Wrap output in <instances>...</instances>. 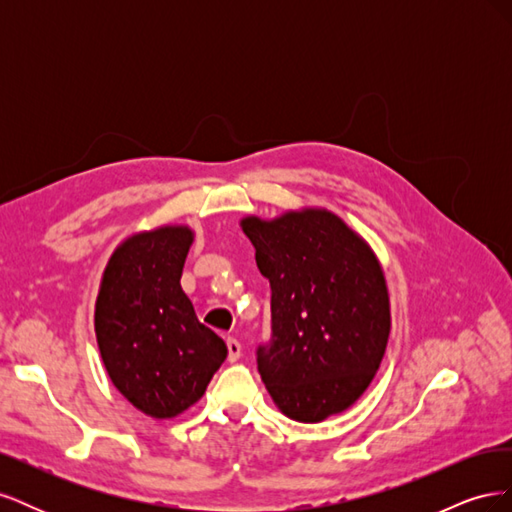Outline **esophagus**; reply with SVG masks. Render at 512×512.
Listing matches in <instances>:
<instances>
[{
	"label": "esophagus",
	"mask_w": 512,
	"mask_h": 512,
	"mask_svg": "<svg viewBox=\"0 0 512 512\" xmlns=\"http://www.w3.org/2000/svg\"><path fill=\"white\" fill-rule=\"evenodd\" d=\"M226 346H228V361L230 363H237L241 359V344L237 342L235 337H228L226 339Z\"/></svg>",
	"instance_id": "34e87169"
}]
</instances>
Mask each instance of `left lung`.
I'll return each mask as SVG.
<instances>
[{
    "instance_id": "left-lung-1",
    "label": "left lung",
    "mask_w": 512,
    "mask_h": 512,
    "mask_svg": "<svg viewBox=\"0 0 512 512\" xmlns=\"http://www.w3.org/2000/svg\"><path fill=\"white\" fill-rule=\"evenodd\" d=\"M241 228L271 284V342L258 371L299 423L348 410L374 380L391 333L386 277L369 243L337 213L290 209Z\"/></svg>"
}]
</instances>
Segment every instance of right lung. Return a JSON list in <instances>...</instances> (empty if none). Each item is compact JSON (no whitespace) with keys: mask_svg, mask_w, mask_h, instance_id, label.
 I'll use <instances>...</instances> for the list:
<instances>
[{"mask_svg":"<svg viewBox=\"0 0 512 512\" xmlns=\"http://www.w3.org/2000/svg\"><path fill=\"white\" fill-rule=\"evenodd\" d=\"M194 243L185 224L123 239L106 262L94 327L115 389L151 418H175L205 395L226 361L224 339L200 324L181 288Z\"/></svg>","mask_w":512,"mask_h":512,"instance_id":"1","label":"right lung"}]
</instances>
